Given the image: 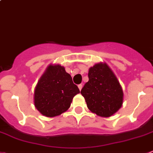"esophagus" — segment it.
Masks as SVG:
<instances>
[{
  "instance_id": "1",
  "label": "esophagus",
  "mask_w": 153,
  "mask_h": 153,
  "mask_svg": "<svg viewBox=\"0 0 153 153\" xmlns=\"http://www.w3.org/2000/svg\"><path fill=\"white\" fill-rule=\"evenodd\" d=\"M78 88H79V90H81V89H82V84H79V85H78Z\"/></svg>"
}]
</instances>
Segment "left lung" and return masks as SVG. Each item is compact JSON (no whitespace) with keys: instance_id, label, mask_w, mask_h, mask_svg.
I'll list each match as a JSON object with an SVG mask.
<instances>
[{"instance_id":"obj_1","label":"left lung","mask_w":153,"mask_h":153,"mask_svg":"<svg viewBox=\"0 0 153 153\" xmlns=\"http://www.w3.org/2000/svg\"><path fill=\"white\" fill-rule=\"evenodd\" d=\"M89 81L81 90L89 110L108 117L117 112L123 104L122 88L106 63H99L89 70Z\"/></svg>"}]
</instances>
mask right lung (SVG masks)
<instances>
[{"label":"right lung","mask_w":153,"mask_h":153,"mask_svg":"<svg viewBox=\"0 0 153 153\" xmlns=\"http://www.w3.org/2000/svg\"><path fill=\"white\" fill-rule=\"evenodd\" d=\"M79 89L59 64H50L39 79L34 92V104L46 117L60 115L69 108Z\"/></svg>","instance_id":"right-lung-1"}]
</instances>
